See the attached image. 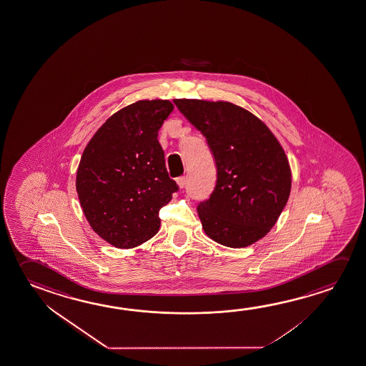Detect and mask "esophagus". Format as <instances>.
I'll return each mask as SVG.
<instances>
[{"instance_id":"34e87169","label":"esophagus","mask_w":366,"mask_h":366,"mask_svg":"<svg viewBox=\"0 0 366 366\" xmlns=\"http://www.w3.org/2000/svg\"><path fill=\"white\" fill-rule=\"evenodd\" d=\"M176 182H177L179 187L182 189V187L186 185V176H181V177H177V179H176Z\"/></svg>"}]
</instances>
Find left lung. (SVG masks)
<instances>
[{"instance_id": "1", "label": "left lung", "mask_w": 366, "mask_h": 366, "mask_svg": "<svg viewBox=\"0 0 366 366\" xmlns=\"http://www.w3.org/2000/svg\"><path fill=\"white\" fill-rule=\"evenodd\" d=\"M203 133L217 164V185L197 214L209 238L232 248L264 238L279 219L292 190V171L267 125L228 102L174 99Z\"/></svg>"}]
</instances>
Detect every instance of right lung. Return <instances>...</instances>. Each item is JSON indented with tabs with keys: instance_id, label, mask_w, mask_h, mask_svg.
I'll return each instance as SVG.
<instances>
[{
	"instance_id": "obj_1",
	"label": "right lung",
	"mask_w": 366,
	"mask_h": 366,
	"mask_svg": "<svg viewBox=\"0 0 366 366\" xmlns=\"http://www.w3.org/2000/svg\"><path fill=\"white\" fill-rule=\"evenodd\" d=\"M174 110L169 100H139L97 129L79 161L76 190L95 233L117 248L151 239L159 209L179 190L169 179L158 130Z\"/></svg>"
}]
</instances>
